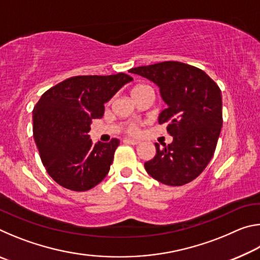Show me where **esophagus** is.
<instances>
[{"mask_svg":"<svg viewBox=\"0 0 260 260\" xmlns=\"http://www.w3.org/2000/svg\"><path fill=\"white\" fill-rule=\"evenodd\" d=\"M122 142L126 143V144H133V146H136V144L140 143L139 140H132V139H124L122 140Z\"/></svg>","mask_w":260,"mask_h":260,"instance_id":"esophagus-1","label":"esophagus"}]
</instances>
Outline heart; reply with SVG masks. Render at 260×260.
<instances>
[{
	"mask_svg": "<svg viewBox=\"0 0 260 260\" xmlns=\"http://www.w3.org/2000/svg\"><path fill=\"white\" fill-rule=\"evenodd\" d=\"M144 88H148V87L144 86V85L135 86L133 89H132V95L135 94V93H138V91H140V90L144 89ZM126 131H127V133H129V134H136L139 132V126H138V124H134V122H132V124H129L128 126H127V129Z\"/></svg>",
	"mask_w": 260,
	"mask_h": 260,
	"instance_id": "b5f03b06",
	"label": "heart"
}]
</instances>
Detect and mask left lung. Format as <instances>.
I'll return each mask as SVG.
<instances>
[{
    "instance_id": "obj_1",
    "label": "left lung",
    "mask_w": 260,
    "mask_h": 260,
    "mask_svg": "<svg viewBox=\"0 0 260 260\" xmlns=\"http://www.w3.org/2000/svg\"><path fill=\"white\" fill-rule=\"evenodd\" d=\"M159 87L167 109L158 121L167 124L172 143L159 148L144 162L149 175L167 186H183L203 172L212 158L222 127V101L219 86L201 69L181 61L129 70Z\"/></svg>"
}]
</instances>
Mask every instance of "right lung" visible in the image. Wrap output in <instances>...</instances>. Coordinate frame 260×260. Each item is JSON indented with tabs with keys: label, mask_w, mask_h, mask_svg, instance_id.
I'll list each match as a JSON object with an SVG mask.
<instances>
[{
	"label": "right lung",
	"mask_w": 260,
	"mask_h": 260,
	"mask_svg": "<svg viewBox=\"0 0 260 260\" xmlns=\"http://www.w3.org/2000/svg\"><path fill=\"white\" fill-rule=\"evenodd\" d=\"M126 73L77 76L43 93L33 109V136L48 174L73 191L89 190L107 177L120 141L96 143L88 132L104 103L125 83Z\"/></svg>",
	"instance_id": "add662e5"
}]
</instances>
